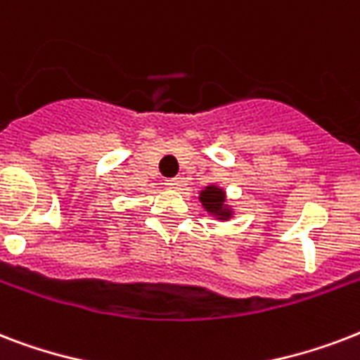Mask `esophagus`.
<instances>
[{"label": "esophagus", "instance_id": "1", "mask_svg": "<svg viewBox=\"0 0 360 360\" xmlns=\"http://www.w3.org/2000/svg\"><path fill=\"white\" fill-rule=\"evenodd\" d=\"M164 185L168 186V188H172V191H177V188H181V185H183V181H181L179 177H172V179H166Z\"/></svg>", "mask_w": 360, "mask_h": 360}]
</instances>
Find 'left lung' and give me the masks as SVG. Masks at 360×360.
<instances>
[{"label":"left lung","instance_id":"obj_1","mask_svg":"<svg viewBox=\"0 0 360 360\" xmlns=\"http://www.w3.org/2000/svg\"><path fill=\"white\" fill-rule=\"evenodd\" d=\"M200 202H202L203 209H205L207 213L219 217L220 220H228L231 217L230 207L226 205V194L220 186H205V188L200 192Z\"/></svg>","mask_w":360,"mask_h":360}]
</instances>
